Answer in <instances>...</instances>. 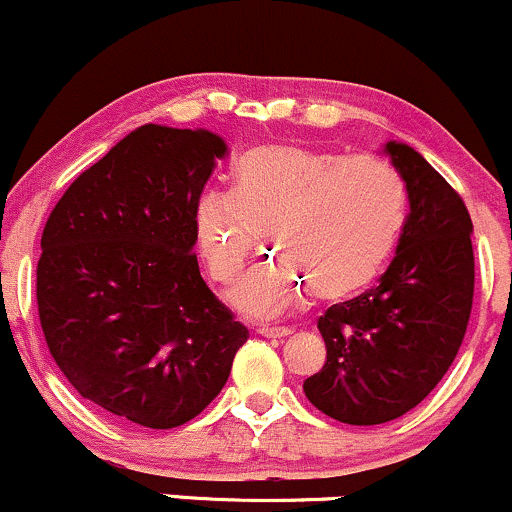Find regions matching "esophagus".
<instances>
[{
	"label": "esophagus",
	"instance_id": "esophagus-1",
	"mask_svg": "<svg viewBox=\"0 0 512 512\" xmlns=\"http://www.w3.org/2000/svg\"><path fill=\"white\" fill-rule=\"evenodd\" d=\"M257 334H262V337H267V339H284V337H289L291 330H289V327H269V325H262L260 330H257Z\"/></svg>",
	"mask_w": 512,
	"mask_h": 512
}]
</instances>
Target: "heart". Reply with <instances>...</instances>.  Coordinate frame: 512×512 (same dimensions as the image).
<instances>
[{"instance_id":"b5f03b06","label":"heart","mask_w":512,"mask_h":512,"mask_svg":"<svg viewBox=\"0 0 512 512\" xmlns=\"http://www.w3.org/2000/svg\"><path fill=\"white\" fill-rule=\"evenodd\" d=\"M407 197L380 158H346L305 144H262L233 168V190L202 192L197 240L209 274L233 284L260 228L279 262L255 269L231 303L248 317H276L313 296L342 303L368 289L402 236Z\"/></svg>"}]
</instances>
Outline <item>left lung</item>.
Returning a JSON list of instances; mask_svg holds the SVG:
<instances>
[{
  "label": "left lung",
  "mask_w": 512,
  "mask_h": 512,
  "mask_svg": "<svg viewBox=\"0 0 512 512\" xmlns=\"http://www.w3.org/2000/svg\"><path fill=\"white\" fill-rule=\"evenodd\" d=\"M385 154L404 182L409 214L395 260L373 289L327 308L310 404L351 426H375L424 402L460 351L474 298L472 219L448 180L407 144Z\"/></svg>",
  "instance_id": "1"
}]
</instances>
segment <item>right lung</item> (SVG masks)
I'll return each instance as SVG.
<instances>
[{
	"label": "right lung",
	"instance_id": "add662e5",
	"mask_svg": "<svg viewBox=\"0 0 512 512\" xmlns=\"http://www.w3.org/2000/svg\"><path fill=\"white\" fill-rule=\"evenodd\" d=\"M223 156L207 129L144 125L45 223L35 296L50 354L81 397L132 424L195 419L248 342L192 252L197 199Z\"/></svg>",
	"mask_w": 512,
	"mask_h": 512
}]
</instances>
